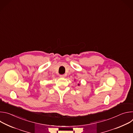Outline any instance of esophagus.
I'll return each mask as SVG.
<instances>
[{
    "label": "esophagus",
    "mask_w": 133,
    "mask_h": 133,
    "mask_svg": "<svg viewBox=\"0 0 133 133\" xmlns=\"http://www.w3.org/2000/svg\"><path fill=\"white\" fill-rule=\"evenodd\" d=\"M59 76H60V77H61V78H65L66 76H65V75H61Z\"/></svg>",
    "instance_id": "obj_1"
}]
</instances>
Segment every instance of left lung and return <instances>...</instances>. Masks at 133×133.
<instances>
[{"instance_id": "1", "label": "left lung", "mask_w": 133, "mask_h": 133, "mask_svg": "<svg viewBox=\"0 0 133 133\" xmlns=\"http://www.w3.org/2000/svg\"><path fill=\"white\" fill-rule=\"evenodd\" d=\"M78 86H79V84H78Z\"/></svg>"}]
</instances>
